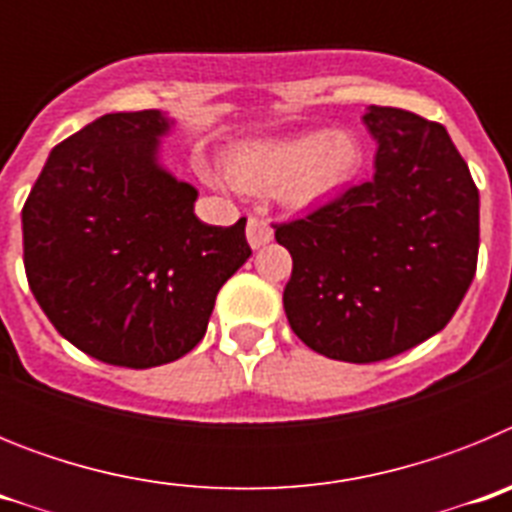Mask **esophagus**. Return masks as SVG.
<instances>
[{"mask_svg": "<svg viewBox=\"0 0 512 512\" xmlns=\"http://www.w3.org/2000/svg\"><path fill=\"white\" fill-rule=\"evenodd\" d=\"M246 238L248 243H251V248H261L274 238V228H271L269 220H264V217L251 215L246 225Z\"/></svg>", "mask_w": 512, "mask_h": 512, "instance_id": "34e87169", "label": "esophagus"}]
</instances>
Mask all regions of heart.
I'll list each match as a JSON object with an SVG mask.
<instances>
[{"mask_svg":"<svg viewBox=\"0 0 512 512\" xmlns=\"http://www.w3.org/2000/svg\"><path fill=\"white\" fill-rule=\"evenodd\" d=\"M361 161L364 153L354 135L315 130L241 146L228 158V179L248 192H279L287 205L307 207L346 189Z\"/></svg>","mask_w":512,"mask_h":512,"instance_id":"heart-1","label":"heart"}]
</instances>
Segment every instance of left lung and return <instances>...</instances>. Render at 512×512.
Wrapping results in <instances>:
<instances>
[{"mask_svg": "<svg viewBox=\"0 0 512 512\" xmlns=\"http://www.w3.org/2000/svg\"><path fill=\"white\" fill-rule=\"evenodd\" d=\"M374 179L274 223L292 253L284 312L305 346L372 364L446 328L477 271L479 192L449 133L372 104Z\"/></svg>", "mask_w": 512, "mask_h": 512, "instance_id": "1", "label": "left lung"}]
</instances>
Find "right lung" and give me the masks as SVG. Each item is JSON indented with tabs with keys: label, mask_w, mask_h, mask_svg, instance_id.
<instances>
[{
	"label": "right lung",
	"mask_w": 512,
	"mask_h": 512,
	"mask_svg": "<svg viewBox=\"0 0 512 512\" xmlns=\"http://www.w3.org/2000/svg\"><path fill=\"white\" fill-rule=\"evenodd\" d=\"M169 122L115 112L58 143L22 207L27 284L53 328L112 366L182 359L246 264V217L194 215L197 189L156 164Z\"/></svg>",
	"instance_id": "obj_1"
}]
</instances>
